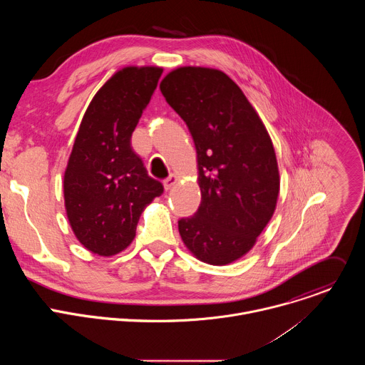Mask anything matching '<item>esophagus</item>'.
<instances>
[{
	"label": "esophagus",
	"mask_w": 365,
	"mask_h": 365,
	"mask_svg": "<svg viewBox=\"0 0 365 365\" xmlns=\"http://www.w3.org/2000/svg\"><path fill=\"white\" fill-rule=\"evenodd\" d=\"M176 183H178V178L175 175H170L168 179L163 180V187L165 190H170Z\"/></svg>",
	"instance_id": "34e87169"
}]
</instances>
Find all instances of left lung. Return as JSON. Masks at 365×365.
I'll return each mask as SVG.
<instances>
[{"mask_svg":"<svg viewBox=\"0 0 365 365\" xmlns=\"http://www.w3.org/2000/svg\"><path fill=\"white\" fill-rule=\"evenodd\" d=\"M196 148L202 200L179 221L200 262L227 266L244 257L270 222L280 192L273 141L241 88L222 71L180 66L160 82Z\"/></svg>","mask_w":365,"mask_h":365,"instance_id":"8db88e82","label":"left lung"}]
</instances>
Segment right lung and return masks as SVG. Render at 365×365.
Masks as SVG:
<instances>
[{
  "mask_svg": "<svg viewBox=\"0 0 365 365\" xmlns=\"http://www.w3.org/2000/svg\"><path fill=\"white\" fill-rule=\"evenodd\" d=\"M162 73L159 66L117 71L81 121L63 176L65 210L78 241L101 257L133 242L143 211L163 193L130 143Z\"/></svg>",
  "mask_w": 365,
  "mask_h": 365,
  "instance_id": "right-lung-1",
  "label": "right lung"
}]
</instances>
